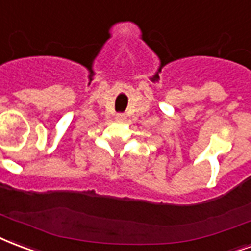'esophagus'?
<instances>
[{
  "label": "esophagus",
  "instance_id": "1",
  "mask_svg": "<svg viewBox=\"0 0 251 251\" xmlns=\"http://www.w3.org/2000/svg\"><path fill=\"white\" fill-rule=\"evenodd\" d=\"M116 121L117 122H125L126 121L125 114H122V113H118V114H116Z\"/></svg>",
  "mask_w": 251,
  "mask_h": 251
}]
</instances>
